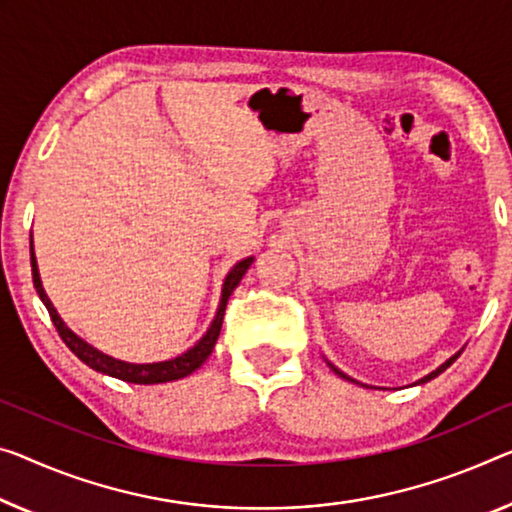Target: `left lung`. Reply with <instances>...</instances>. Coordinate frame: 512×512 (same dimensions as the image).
<instances>
[{
  "mask_svg": "<svg viewBox=\"0 0 512 512\" xmlns=\"http://www.w3.org/2000/svg\"><path fill=\"white\" fill-rule=\"evenodd\" d=\"M458 355H460V352H458ZM458 355H453L451 359H446V361H444V364L437 368V371H432L430 375H426V377H421V380H419V384H423V382H428V380H432V377H437L439 373H444V371H446V368H448V366H451L455 359H458ZM329 368H332V371H334V373H336L338 377H343V380H350V382H355V380H352V377H348V375H345V373H341V371H338V368H336V366H332V364H329Z\"/></svg>",
  "mask_w": 512,
  "mask_h": 512,
  "instance_id": "8db88e82",
  "label": "left lung"
}]
</instances>
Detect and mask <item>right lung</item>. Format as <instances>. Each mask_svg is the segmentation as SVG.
<instances>
[{
    "label": "right lung",
    "mask_w": 512,
    "mask_h": 512,
    "mask_svg": "<svg viewBox=\"0 0 512 512\" xmlns=\"http://www.w3.org/2000/svg\"><path fill=\"white\" fill-rule=\"evenodd\" d=\"M31 251V277H34V288L38 297H41V302L45 304L47 313H50V318L54 322V327H57V332L61 336V341H64L70 350H73L75 357H80L86 366L93 368V371H98L102 375H112L116 380H123V382H132V384H162V382H174L180 380V377H187L190 373H194L196 368H199L203 361L210 357L212 348H215L219 332H222V322H224V311H226V302H229V297L235 288H238L240 279L245 277V272L249 270V265L254 263V258H245V261L235 263L233 270L226 274L224 279V288H222V300H219V309L215 313V320L210 322L208 332L199 338V343L190 348L183 355H178L169 361H157V364H128V361H121V359H114L105 355V352H100L93 348L84 341V338L77 336L75 332H70L66 327V322L59 318L57 309H54L50 297L45 295L43 290V283H41V274H38V265H36V256H34V242L29 245Z\"/></svg>",
    "instance_id": "1"
}]
</instances>
